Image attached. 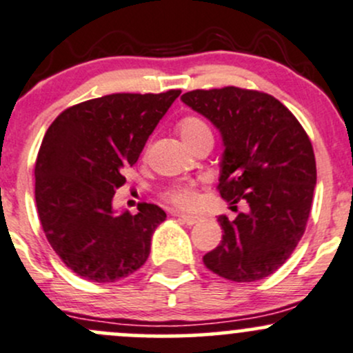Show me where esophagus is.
I'll return each mask as SVG.
<instances>
[{
  "instance_id": "34e87169",
  "label": "esophagus",
  "mask_w": 353,
  "mask_h": 353,
  "mask_svg": "<svg viewBox=\"0 0 353 353\" xmlns=\"http://www.w3.org/2000/svg\"><path fill=\"white\" fill-rule=\"evenodd\" d=\"M172 214H174V216H177V218H179V219H183L185 224H189V226H192V224H196L197 221H199V218H197V216H191V214H183V212H177V211H174Z\"/></svg>"
}]
</instances>
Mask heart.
Here are the masks:
<instances>
[{"label": "heart", "instance_id": "obj_1", "mask_svg": "<svg viewBox=\"0 0 353 353\" xmlns=\"http://www.w3.org/2000/svg\"><path fill=\"white\" fill-rule=\"evenodd\" d=\"M179 134L183 137L185 144H192L197 139L204 137V135H211V129L208 127V123L199 117H184L179 122ZM165 199L169 203L176 204L179 208H194L197 203V192L196 188L192 184H177L168 189L165 192Z\"/></svg>", "mask_w": 353, "mask_h": 353}]
</instances>
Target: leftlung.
I'll use <instances>...</instances> for the list:
<instances>
[{
	"label": "left lung",
	"instance_id": "8db88e82",
	"mask_svg": "<svg viewBox=\"0 0 353 353\" xmlns=\"http://www.w3.org/2000/svg\"><path fill=\"white\" fill-rule=\"evenodd\" d=\"M181 100L223 137L219 194L238 209L219 216L223 239L203 261L212 273L246 283L270 276L305 233L316 184L312 142L280 100L238 87L192 90Z\"/></svg>",
	"mask_w": 353,
	"mask_h": 353
}]
</instances>
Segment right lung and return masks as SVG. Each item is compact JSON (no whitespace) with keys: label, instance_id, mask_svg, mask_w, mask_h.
I'll return each instance as SVG.
<instances>
[{"label":"right lung","instance_id":"obj_1","mask_svg":"<svg viewBox=\"0 0 353 353\" xmlns=\"http://www.w3.org/2000/svg\"><path fill=\"white\" fill-rule=\"evenodd\" d=\"M181 90L112 94L61 112L34 164V199L46 239L73 273L95 283L130 276L147 261L165 212L139 204L115 212V191Z\"/></svg>","mask_w":353,"mask_h":353}]
</instances>
